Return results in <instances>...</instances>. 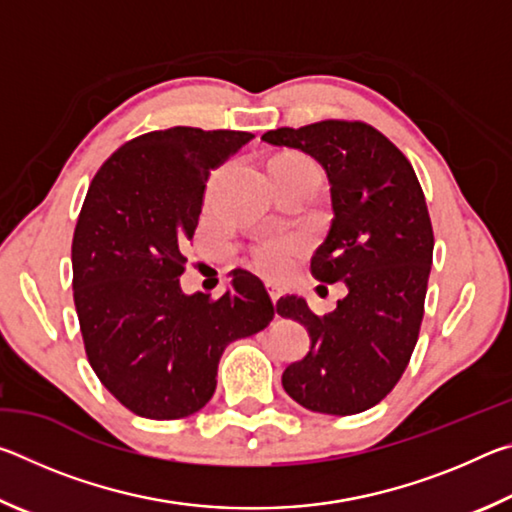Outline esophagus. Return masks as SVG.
<instances>
[{
	"mask_svg": "<svg viewBox=\"0 0 512 512\" xmlns=\"http://www.w3.org/2000/svg\"><path fill=\"white\" fill-rule=\"evenodd\" d=\"M268 296H271L273 305H275V302L280 300V296H282V289H280V287H275V284H268Z\"/></svg>",
	"mask_w": 512,
	"mask_h": 512,
	"instance_id": "esophagus-1",
	"label": "esophagus"
}]
</instances>
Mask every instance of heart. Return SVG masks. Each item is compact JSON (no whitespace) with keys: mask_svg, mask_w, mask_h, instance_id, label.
Wrapping results in <instances>:
<instances>
[{"mask_svg":"<svg viewBox=\"0 0 512 512\" xmlns=\"http://www.w3.org/2000/svg\"><path fill=\"white\" fill-rule=\"evenodd\" d=\"M275 160L314 164L300 153H282L277 155ZM300 250H302V241L298 237L271 235V237L259 239L257 244L250 248V264H253L257 273H262L266 277H280L282 273L289 271L293 259L300 255Z\"/></svg>","mask_w":512,"mask_h":512,"instance_id":"heart-1","label":"heart"}]
</instances>
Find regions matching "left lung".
Instances as JSON below:
<instances>
[{
	"mask_svg": "<svg viewBox=\"0 0 512 512\" xmlns=\"http://www.w3.org/2000/svg\"><path fill=\"white\" fill-rule=\"evenodd\" d=\"M262 140L305 151L325 167L334 221L311 273L348 287L325 316L305 298L277 300V314L311 336L307 357L284 370L282 386L309 411L361 413L393 391L418 343L433 262L424 192L406 155L366 121L284 126Z\"/></svg>",
	"mask_w": 512,
	"mask_h": 512,
	"instance_id": "left-lung-1",
	"label": "left lung"
}]
</instances>
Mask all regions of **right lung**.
<instances>
[{
    "label": "right lung",
    "mask_w": 512,
    "mask_h": 512,
    "mask_svg": "<svg viewBox=\"0 0 512 512\" xmlns=\"http://www.w3.org/2000/svg\"><path fill=\"white\" fill-rule=\"evenodd\" d=\"M253 133L173 126L133 137L94 173L72 239V287L92 370L128 411L187 418L212 400L225 345L271 323L273 302L235 268L221 298L180 275L210 171Z\"/></svg>",
    "instance_id": "obj_1"
}]
</instances>
